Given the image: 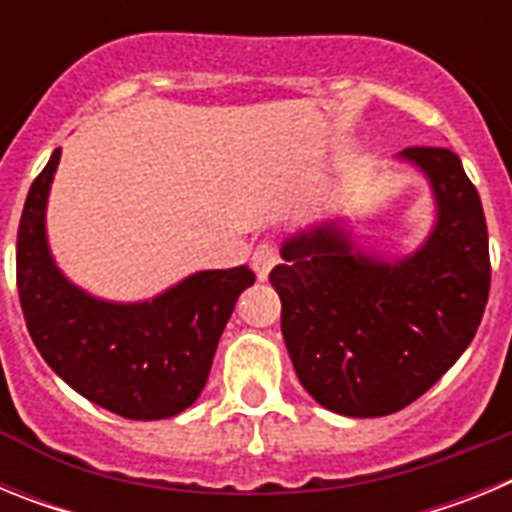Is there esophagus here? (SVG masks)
I'll use <instances>...</instances> for the list:
<instances>
[{"label":"esophagus","mask_w":512,"mask_h":512,"mask_svg":"<svg viewBox=\"0 0 512 512\" xmlns=\"http://www.w3.org/2000/svg\"><path fill=\"white\" fill-rule=\"evenodd\" d=\"M253 271H256V277H259V282H266L271 274V269L277 266V253H274V248L269 246V243H264V246H259L256 251H253Z\"/></svg>","instance_id":"esophagus-1"}]
</instances>
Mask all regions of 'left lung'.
Returning <instances> with one entry per match:
<instances>
[{
    "mask_svg": "<svg viewBox=\"0 0 512 512\" xmlns=\"http://www.w3.org/2000/svg\"><path fill=\"white\" fill-rule=\"evenodd\" d=\"M397 161L431 189L420 246L387 256L333 215L287 235L269 274L297 379L348 418L397 413L431 390L472 343L490 295L485 212L461 158L405 148Z\"/></svg>",
    "mask_w": 512,
    "mask_h": 512,
    "instance_id": "1",
    "label": "left lung"
}]
</instances>
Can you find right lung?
I'll return each mask as SVG.
<instances>
[{
  "mask_svg": "<svg viewBox=\"0 0 512 512\" xmlns=\"http://www.w3.org/2000/svg\"><path fill=\"white\" fill-rule=\"evenodd\" d=\"M58 161L61 148L27 192L17 230V292L30 338L45 364L99 408L130 420L174 418L205 390L235 300L256 274L246 264L194 271L138 302L92 295L63 274L48 243Z\"/></svg>",
  "mask_w": 512,
  "mask_h": 512,
  "instance_id": "right-lung-1",
  "label": "right lung"
}]
</instances>
